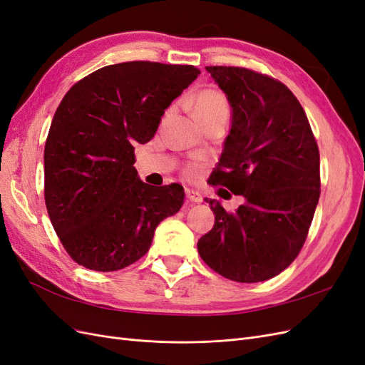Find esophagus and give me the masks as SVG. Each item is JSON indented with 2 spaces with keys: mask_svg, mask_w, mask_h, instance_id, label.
I'll return each mask as SVG.
<instances>
[{
  "mask_svg": "<svg viewBox=\"0 0 365 365\" xmlns=\"http://www.w3.org/2000/svg\"><path fill=\"white\" fill-rule=\"evenodd\" d=\"M185 196H187V201L195 202V204H200L202 201V196L195 190H190V189H185Z\"/></svg>",
  "mask_w": 365,
  "mask_h": 365,
  "instance_id": "1",
  "label": "esophagus"
}]
</instances>
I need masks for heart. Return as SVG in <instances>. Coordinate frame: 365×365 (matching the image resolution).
I'll list each match as a JSON object with an SVG mask.
<instances>
[{"mask_svg": "<svg viewBox=\"0 0 365 365\" xmlns=\"http://www.w3.org/2000/svg\"><path fill=\"white\" fill-rule=\"evenodd\" d=\"M192 111L193 115L197 118L200 123L210 120H219V118H228L230 114V105L227 97L216 90H202L193 97L192 102ZM196 172L195 165H190L187 169V173L193 175Z\"/></svg>", "mask_w": 365, "mask_h": 365, "instance_id": "1", "label": "heart"}]
</instances>
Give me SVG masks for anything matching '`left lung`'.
Here are the masks:
<instances>
[{
	"label": "left lung",
	"instance_id": "1",
	"mask_svg": "<svg viewBox=\"0 0 365 365\" xmlns=\"http://www.w3.org/2000/svg\"><path fill=\"white\" fill-rule=\"evenodd\" d=\"M228 98L231 129L210 176L245 202L235 213L205 200L215 225L197 240L210 268L264 282L295 260L319 200V152L304 109L282 82L239 67H205Z\"/></svg>",
	"mask_w": 365,
	"mask_h": 365
}]
</instances>
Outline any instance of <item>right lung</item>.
<instances>
[{
  "label": "right lung",
  "instance_id": "1",
  "mask_svg": "<svg viewBox=\"0 0 365 365\" xmlns=\"http://www.w3.org/2000/svg\"><path fill=\"white\" fill-rule=\"evenodd\" d=\"M200 73L193 65L123 62L63 96L43 149V195L54 231L82 267H129L149 251L161 220L180 212L182 185L143 182L134 150Z\"/></svg>",
  "mask_w": 365,
  "mask_h": 365
}]
</instances>
